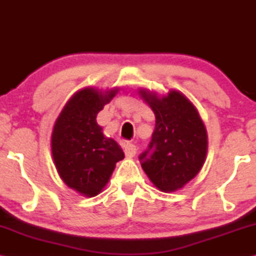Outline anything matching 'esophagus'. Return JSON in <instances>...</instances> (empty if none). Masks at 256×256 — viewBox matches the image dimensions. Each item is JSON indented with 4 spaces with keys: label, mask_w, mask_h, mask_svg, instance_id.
Instances as JSON below:
<instances>
[{
    "label": "esophagus",
    "mask_w": 256,
    "mask_h": 256,
    "mask_svg": "<svg viewBox=\"0 0 256 256\" xmlns=\"http://www.w3.org/2000/svg\"><path fill=\"white\" fill-rule=\"evenodd\" d=\"M124 152L126 157L132 158L136 154V146L132 144H126L124 146Z\"/></svg>",
    "instance_id": "1"
}]
</instances>
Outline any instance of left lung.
<instances>
[{"label":"left lung","mask_w":256,"mask_h":256,"mask_svg":"<svg viewBox=\"0 0 256 256\" xmlns=\"http://www.w3.org/2000/svg\"><path fill=\"white\" fill-rule=\"evenodd\" d=\"M142 98L156 115L151 141L138 156L150 180L164 192H172L190 182L203 166L208 136L198 112L178 92L167 97L140 90Z\"/></svg>","instance_id":"8db88e82"}]
</instances>
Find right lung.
<instances>
[{"mask_svg":"<svg viewBox=\"0 0 256 256\" xmlns=\"http://www.w3.org/2000/svg\"><path fill=\"white\" fill-rule=\"evenodd\" d=\"M118 89L106 94L92 88L76 92L63 108L52 134V154L58 175L68 188L94 196L107 184L124 152L102 134L97 114Z\"/></svg>","mask_w":256,"mask_h":256,"instance_id":"obj_1","label":"right lung"}]
</instances>
